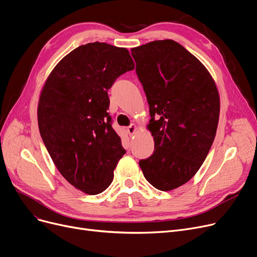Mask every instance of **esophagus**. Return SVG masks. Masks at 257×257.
<instances>
[{"instance_id":"obj_1","label":"esophagus","mask_w":257,"mask_h":257,"mask_svg":"<svg viewBox=\"0 0 257 257\" xmlns=\"http://www.w3.org/2000/svg\"><path fill=\"white\" fill-rule=\"evenodd\" d=\"M137 126L135 125V124H131L128 128H127V132H128V135L131 137V136H133L136 133V131H137Z\"/></svg>"}]
</instances>
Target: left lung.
<instances>
[{
    "instance_id": "obj_1",
    "label": "left lung",
    "mask_w": 257,
    "mask_h": 257,
    "mask_svg": "<svg viewBox=\"0 0 257 257\" xmlns=\"http://www.w3.org/2000/svg\"><path fill=\"white\" fill-rule=\"evenodd\" d=\"M149 104L154 151L140 167L161 191L195 175L214 141L219 95L206 67L181 44L153 41L131 49Z\"/></svg>"
}]
</instances>
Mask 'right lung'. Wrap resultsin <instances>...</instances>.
I'll use <instances>...</instances> for the list:
<instances>
[{
    "label": "right lung",
    "instance_id": "1",
    "mask_svg": "<svg viewBox=\"0 0 257 257\" xmlns=\"http://www.w3.org/2000/svg\"><path fill=\"white\" fill-rule=\"evenodd\" d=\"M132 69L126 48L88 43L60 61L41 92L42 140L66 181L87 194L106 190L126 153L107 112L108 89Z\"/></svg>",
    "mask_w": 257,
    "mask_h": 257
}]
</instances>
